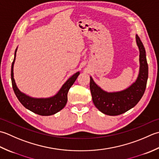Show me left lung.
<instances>
[{"label": "left lung", "mask_w": 159, "mask_h": 159, "mask_svg": "<svg viewBox=\"0 0 159 159\" xmlns=\"http://www.w3.org/2000/svg\"><path fill=\"white\" fill-rule=\"evenodd\" d=\"M136 43L139 50V71L137 80L128 88L120 91L107 92L90 76V89L93 103L103 114L110 116L123 114L137 105L143 95L148 78V65L145 48L137 35Z\"/></svg>", "instance_id": "1"}]
</instances>
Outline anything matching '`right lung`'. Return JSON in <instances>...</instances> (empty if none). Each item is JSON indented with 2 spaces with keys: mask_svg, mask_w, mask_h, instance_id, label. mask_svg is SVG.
I'll return each instance as SVG.
<instances>
[{
  "mask_svg": "<svg viewBox=\"0 0 159 159\" xmlns=\"http://www.w3.org/2000/svg\"><path fill=\"white\" fill-rule=\"evenodd\" d=\"M18 47L16 48L14 53V58L11 64V78L12 87L14 91L22 106L30 110L35 114L42 116H49L56 114L64 108L67 103V94L71 86L75 82L77 77L80 75V71L69 77L64 83L61 89L56 95L47 98H35L26 95L21 92L16 85L14 77V65L16 60V52Z\"/></svg>",
  "mask_w": 159,
  "mask_h": 159,
  "instance_id": "1",
  "label": "right lung"
}]
</instances>
